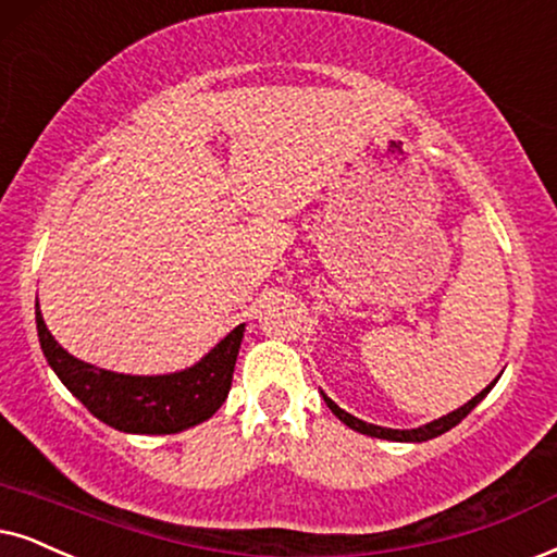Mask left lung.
<instances>
[{
	"label": "left lung",
	"mask_w": 557,
	"mask_h": 557,
	"mask_svg": "<svg viewBox=\"0 0 557 557\" xmlns=\"http://www.w3.org/2000/svg\"><path fill=\"white\" fill-rule=\"evenodd\" d=\"M494 383H496V380H494ZM494 383H491L488 388H483L481 393H478L475 398H470L466 406L457 408V411L447 413V417H442V419L429 421V424L419 426V429H385V426L368 424V421L351 417V413H347V411H344V408L336 406L334 400H331V398L326 396V393H321V396H323V400H326V406L331 408V413H334V417L339 419V421H344V424H347L349 429H355V432L368 434V436H377V440H391V442H426V440H434V436L445 434V432H449V429H453V426L460 424V421L466 419L468 413L473 411V408L485 398V393L494 388Z\"/></svg>",
	"instance_id": "8db88e82"
}]
</instances>
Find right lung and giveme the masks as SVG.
Instances as JSON below:
<instances>
[{"mask_svg": "<svg viewBox=\"0 0 557 557\" xmlns=\"http://www.w3.org/2000/svg\"><path fill=\"white\" fill-rule=\"evenodd\" d=\"M35 323L48 364L72 396L91 417L128 434H177L213 417L231 391L244 339V323H238L193 368L172 375H123L69 355L46 329L38 302Z\"/></svg>", "mask_w": 557, "mask_h": 557, "instance_id": "right-lung-1", "label": "right lung"}]
</instances>
